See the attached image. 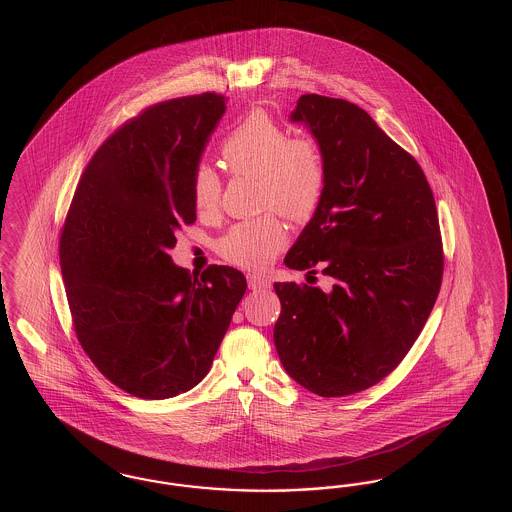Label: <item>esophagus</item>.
<instances>
[{"instance_id":"esophagus-1","label":"esophagus","mask_w":512,"mask_h":512,"mask_svg":"<svg viewBox=\"0 0 512 512\" xmlns=\"http://www.w3.org/2000/svg\"><path fill=\"white\" fill-rule=\"evenodd\" d=\"M248 285L251 291H261V289H268L270 287V279L264 276H257V274H249Z\"/></svg>"}]
</instances>
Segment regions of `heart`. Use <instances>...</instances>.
I'll return each instance as SVG.
<instances>
[{"label":"heart","instance_id":"heart-1","mask_svg":"<svg viewBox=\"0 0 512 512\" xmlns=\"http://www.w3.org/2000/svg\"><path fill=\"white\" fill-rule=\"evenodd\" d=\"M234 174L259 178L261 208H278L289 219L302 221L315 212L325 189V163L310 140L291 139L263 110L251 112L221 146ZM193 202L201 216L219 208L221 180L208 165H199L191 180ZM287 242V231L276 214L234 223L217 240L219 255L229 263L257 270L270 263Z\"/></svg>","mask_w":512,"mask_h":512}]
</instances>
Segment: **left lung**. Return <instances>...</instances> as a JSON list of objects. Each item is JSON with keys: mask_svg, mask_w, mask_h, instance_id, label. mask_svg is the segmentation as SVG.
<instances>
[{"mask_svg": "<svg viewBox=\"0 0 512 512\" xmlns=\"http://www.w3.org/2000/svg\"><path fill=\"white\" fill-rule=\"evenodd\" d=\"M291 122L317 142L325 189L285 264L319 266L334 285L274 283V343L298 385L349 396L387 377L432 313L443 278L434 195L415 157L357 105L308 93Z\"/></svg>", "mask_w": 512, "mask_h": 512, "instance_id": "1", "label": "left lung"}]
</instances>
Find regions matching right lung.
I'll list each match as a JSON object with an SVG mask.
<instances>
[{
    "instance_id": "obj_1",
    "label": "right lung",
    "mask_w": 512,
    "mask_h": 512,
    "mask_svg": "<svg viewBox=\"0 0 512 512\" xmlns=\"http://www.w3.org/2000/svg\"><path fill=\"white\" fill-rule=\"evenodd\" d=\"M225 114L202 93L154 105L101 144L78 182L60 264L78 341L109 381L144 400L199 385L248 289L242 272L172 263L197 219L191 180Z\"/></svg>"
}]
</instances>
